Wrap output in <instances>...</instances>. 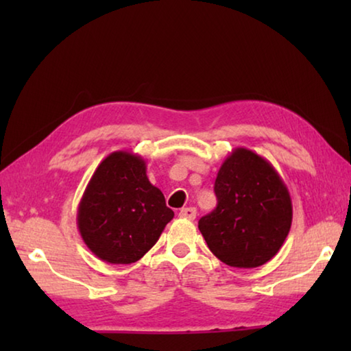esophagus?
I'll return each mask as SVG.
<instances>
[{
  "label": "esophagus",
  "instance_id": "obj_1",
  "mask_svg": "<svg viewBox=\"0 0 351 351\" xmlns=\"http://www.w3.org/2000/svg\"><path fill=\"white\" fill-rule=\"evenodd\" d=\"M180 217L186 219H195V217H197V209L195 207H184V209L180 210Z\"/></svg>",
  "mask_w": 351,
  "mask_h": 351
}]
</instances>
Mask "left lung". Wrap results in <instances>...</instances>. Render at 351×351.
Instances as JSON below:
<instances>
[{
  "label": "left lung",
  "mask_w": 351,
  "mask_h": 351,
  "mask_svg": "<svg viewBox=\"0 0 351 351\" xmlns=\"http://www.w3.org/2000/svg\"><path fill=\"white\" fill-rule=\"evenodd\" d=\"M217 209L198 221L207 246L223 263L257 268L280 251L293 221L287 184L263 156L239 147L215 180Z\"/></svg>",
  "instance_id": "left-lung-1"
}]
</instances>
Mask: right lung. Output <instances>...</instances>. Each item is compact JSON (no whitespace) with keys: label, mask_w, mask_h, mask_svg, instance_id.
I'll use <instances>...</instances> for the list:
<instances>
[{"label":"right lung","mask_w":351,"mask_h":351,"mask_svg":"<svg viewBox=\"0 0 351 351\" xmlns=\"http://www.w3.org/2000/svg\"><path fill=\"white\" fill-rule=\"evenodd\" d=\"M175 213L147 178L144 158L119 150L94 171L77 209L88 249L111 265H130L150 251Z\"/></svg>","instance_id":"add662e5"}]
</instances>
